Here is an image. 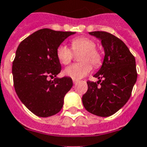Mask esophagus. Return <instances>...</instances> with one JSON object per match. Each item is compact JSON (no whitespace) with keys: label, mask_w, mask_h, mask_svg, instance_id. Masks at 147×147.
Here are the masks:
<instances>
[{"label":"esophagus","mask_w":147,"mask_h":147,"mask_svg":"<svg viewBox=\"0 0 147 147\" xmlns=\"http://www.w3.org/2000/svg\"><path fill=\"white\" fill-rule=\"evenodd\" d=\"M78 82V80H73V83H74V84H77V83Z\"/></svg>","instance_id":"34e87169"}]
</instances>
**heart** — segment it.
<instances>
[{"instance_id": "1", "label": "heart", "mask_w": 147, "mask_h": 147, "mask_svg": "<svg viewBox=\"0 0 147 147\" xmlns=\"http://www.w3.org/2000/svg\"><path fill=\"white\" fill-rule=\"evenodd\" d=\"M71 47L74 51L81 50L80 63L70 65L63 70V74L74 80L84 78L92 69V66L99 67L102 63L101 54L96 49L95 42L90 38L79 37L71 41ZM57 57L60 63L67 65L73 58L72 50L64 44L59 45L57 49Z\"/></svg>"}]
</instances>
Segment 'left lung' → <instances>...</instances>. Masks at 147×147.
I'll use <instances>...</instances> for the list:
<instances>
[{"label": "left lung", "mask_w": 147, "mask_h": 147, "mask_svg": "<svg viewBox=\"0 0 147 147\" xmlns=\"http://www.w3.org/2000/svg\"><path fill=\"white\" fill-rule=\"evenodd\" d=\"M89 34L101 41L105 57L100 69L94 75L99 80L87 82L88 89L82 102L91 114L108 117L129 99L137 79L136 59L126 45L111 33L98 31Z\"/></svg>", "instance_id": "1"}]
</instances>
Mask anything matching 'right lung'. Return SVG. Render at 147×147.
<instances>
[{
  "mask_svg": "<svg viewBox=\"0 0 147 147\" xmlns=\"http://www.w3.org/2000/svg\"><path fill=\"white\" fill-rule=\"evenodd\" d=\"M75 33L42 28L25 38L18 47L12 66L15 91L25 107L37 116L58 113L66 94L72 88L70 78H57L61 70L57 49ZM49 76L55 78L49 81Z\"/></svg>",
  "mask_w": 147,
  "mask_h": 147,
  "instance_id": "right-lung-1",
  "label": "right lung"
}]
</instances>
